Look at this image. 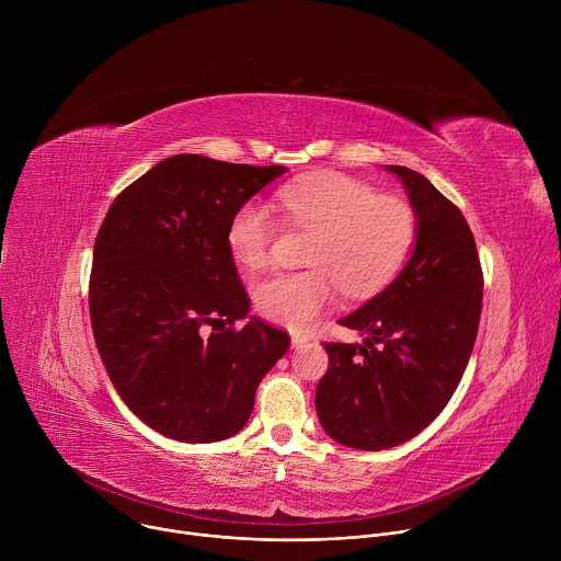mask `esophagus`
Segmentation results:
<instances>
[{
	"label": "esophagus",
	"instance_id": "1",
	"mask_svg": "<svg viewBox=\"0 0 561 561\" xmlns=\"http://www.w3.org/2000/svg\"><path fill=\"white\" fill-rule=\"evenodd\" d=\"M290 342H293V348H304V346L310 342V337L304 335V333H293V335H290Z\"/></svg>",
	"mask_w": 561,
	"mask_h": 561
}]
</instances>
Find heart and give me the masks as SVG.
<instances>
[{"label": "heart", "instance_id": "b5f03b06", "mask_svg": "<svg viewBox=\"0 0 561 561\" xmlns=\"http://www.w3.org/2000/svg\"><path fill=\"white\" fill-rule=\"evenodd\" d=\"M279 206L304 226L317 228L310 271L275 273L255 284L257 310L268 322L304 331L337 299L340 286L364 295L381 288L407 260L415 239V215L397 197L340 173H312L279 188ZM275 221L266 204L239 206L226 242L239 264L260 268L268 262Z\"/></svg>", "mask_w": 561, "mask_h": 561}]
</instances>
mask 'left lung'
<instances>
[{
	"instance_id": "left-lung-1",
	"label": "left lung",
	"mask_w": 561,
	"mask_h": 561,
	"mask_svg": "<svg viewBox=\"0 0 561 561\" xmlns=\"http://www.w3.org/2000/svg\"><path fill=\"white\" fill-rule=\"evenodd\" d=\"M397 175L415 213L407 266L340 324L362 344H327L329 370L314 392L327 435L381 450L422 433L448 404L470 359L482 314V266L461 210L424 175Z\"/></svg>"
}]
</instances>
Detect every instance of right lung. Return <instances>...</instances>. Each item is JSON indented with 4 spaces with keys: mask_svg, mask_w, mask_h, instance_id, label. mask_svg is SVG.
Masks as SVG:
<instances>
[{
    "mask_svg": "<svg viewBox=\"0 0 561 561\" xmlns=\"http://www.w3.org/2000/svg\"><path fill=\"white\" fill-rule=\"evenodd\" d=\"M284 167L173 154L122 191L95 239L91 324L124 404L152 431L208 444L242 431L288 351L239 282L226 230Z\"/></svg>",
    "mask_w": 561,
    "mask_h": 561,
    "instance_id": "obj_1",
    "label": "right lung"
}]
</instances>
